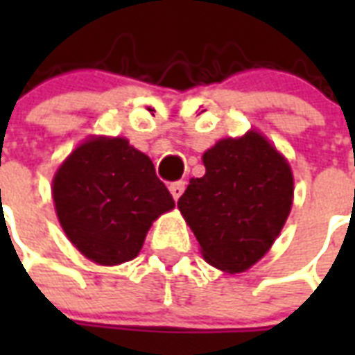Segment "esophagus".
Here are the masks:
<instances>
[{
    "mask_svg": "<svg viewBox=\"0 0 355 355\" xmlns=\"http://www.w3.org/2000/svg\"><path fill=\"white\" fill-rule=\"evenodd\" d=\"M184 189H186V182L184 180H177V182L169 184V191H171L173 199L178 200V197L184 193Z\"/></svg>",
    "mask_w": 355,
    "mask_h": 355,
    "instance_id": "obj_1",
    "label": "esophagus"
}]
</instances>
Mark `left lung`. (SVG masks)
<instances>
[{
	"mask_svg": "<svg viewBox=\"0 0 355 355\" xmlns=\"http://www.w3.org/2000/svg\"><path fill=\"white\" fill-rule=\"evenodd\" d=\"M202 162L205 177L189 180L178 210L208 263L247 270L269 250L291 211V167L258 132L217 141Z\"/></svg>",
	"mask_w": 355,
	"mask_h": 355,
	"instance_id": "obj_1",
	"label": "left lung"
}]
</instances>
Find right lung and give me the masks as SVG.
<instances>
[{
  "mask_svg": "<svg viewBox=\"0 0 355 355\" xmlns=\"http://www.w3.org/2000/svg\"><path fill=\"white\" fill-rule=\"evenodd\" d=\"M69 241L101 265L138 256L156 217L175 208L149 156L123 138H94L69 155L53 180Z\"/></svg>",
  "mask_w": 355,
  "mask_h": 355,
  "instance_id": "obj_1",
  "label": "right lung"
}]
</instances>
